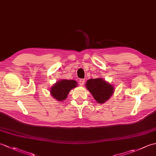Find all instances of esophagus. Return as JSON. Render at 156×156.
Segmentation results:
<instances>
[{
    "mask_svg": "<svg viewBox=\"0 0 156 156\" xmlns=\"http://www.w3.org/2000/svg\"><path fill=\"white\" fill-rule=\"evenodd\" d=\"M84 82H85L84 79H80V80H79V84H80V85H81V86L84 85Z\"/></svg>",
    "mask_w": 156,
    "mask_h": 156,
    "instance_id": "esophagus-1",
    "label": "esophagus"
}]
</instances>
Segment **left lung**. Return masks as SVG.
<instances>
[{
	"label": "left lung",
	"mask_w": 156,
	"mask_h": 156,
	"mask_svg": "<svg viewBox=\"0 0 156 156\" xmlns=\"http://www.w3.org/2000/svg\"><path fill=\"white\" fill-rule=\"evenodd\" d=\"M86 88L93 96L98 103L100 104L107 102L115 90L113 86L101 78L88 80L86 83Z\"/></svg>",
	"instance_id": "obj_1"
}]
</instances>
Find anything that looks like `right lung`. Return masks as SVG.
I'll return each instance as SVG.
<instances>
[{
    "label": "right lung",
    "instance_id": "add662e5",
    "mask_svg": "<svg viewBox=\"0 0 156 156\" xmlns=\"http://www.w3.org/2000/svg\"><path fill=\"white\" fill-rule=\"evenodd\" d=\"M77 87L76 80H62L56 82L50 88L52 96L58 101H63L67 98V96L72 89Z\"/></svg>",
    "mask_w": 156,
    "mask_h": 156
}]
</instances>
